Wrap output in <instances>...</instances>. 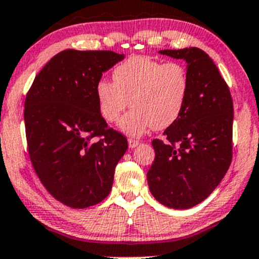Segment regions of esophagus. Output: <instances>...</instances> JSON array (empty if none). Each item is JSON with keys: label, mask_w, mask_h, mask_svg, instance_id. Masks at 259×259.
<instances>
[{"label": "esophagus", "mask_w": 259, "mask_h": 259, "mask_svg": "<svg viewBox=\"0 0 259 259\" xmlns=\"http://www.w3.org/2000/svg\"><path fill=\"white\" fill-rule=\"evenodd\" d=\"M140 143H141V142L137 141V140H135V138H128L130 148H135V147H137Z\"/></svg>", "instance_id": "1"}]
</instances>
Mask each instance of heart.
<instances>
[{"mask_svg": "<svg viewBox=\"0 0 259 259\" xmlns=\"http://www.w3.org/2000/svg\"><path fill=\"white\" fill-rule=\"evenodd\" d=\"M113 82L100 80L95 93L100 115L117 122L127 106L132 110L119 122L130 136L149 128L164 130L182 115L189 95L188 71L180 63H162L149 57L127 58L115 66Z\"/></svg>", "mask_w": 259, "mask_h": 259, "instance_id": "1", "label": "heart"}]
</instances>
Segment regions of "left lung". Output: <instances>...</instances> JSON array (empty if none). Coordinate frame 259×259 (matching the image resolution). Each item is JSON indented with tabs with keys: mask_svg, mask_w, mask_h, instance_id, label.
Returning a JSON list of instances; mask_svg holds the SVG:
<instances>
[{
	"mask_svg": "<svg viewBox=\"0 0 259 259\" xmlns=\"http://www.w3.org/2000/svg\"><path fill=\"white\" fill-rule=\"evenodd\" d=\"M184 59L189 95L182 115L153 140L154 162L147 173L155 200L171 208H190L218 188L232 160L233 104L226 81L204 51L164 49Z\"/></svg>",
	"mask_w": 259,
	"mask_h": 259,
	"instance_id": "8db88e82",
	"label": "left lung"
}]
</instances>
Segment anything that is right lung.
<instances>
[{
    "instance_id": "1",
    "label": "right lung",
    "mask_w": 259,
    "mask_h": 259,
    "mask_svg": "<svg viewBox=\"0 0 259 259\" xmlns=\"http://www.w3.org/2000/svg\"><path fill=\"white\" fill-rule=\"evenodd\" d=\"M123 58L111 51L66 49L44 65L26 96L30 162L51 195L69 207L101 202L128 148L126 137L100 115L95 93L102 74Z\"/></svg>"
}]
</instances>
